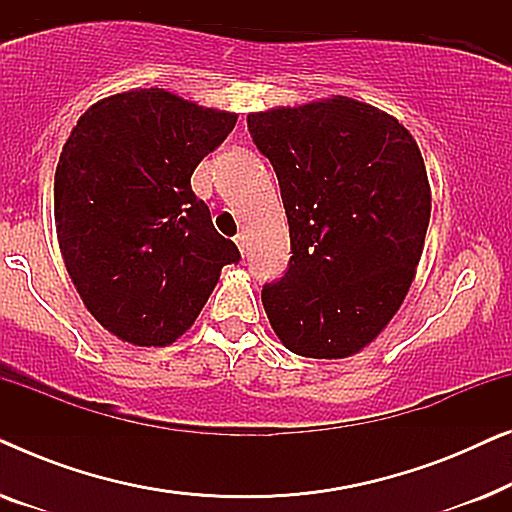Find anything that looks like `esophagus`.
I'll use <instances>...</instances> for the list:
<instances>
[{
	"instance_id": "obj_1",
	"label": "esophagus",
	"mask_w": 512,
	"mask_h": 512,
	"mask_svg": "<svg viewBox=\"0 0 512 512\" xmlns=\"http://www.w3.org/2000/svg\"><path fill=\"white\" fill-rule=\"evenodd\" d=\"M235 244H237V249H240V254L244 256V251H247V237L235 235Z\"/></svg>"
}]
</instances>
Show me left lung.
<instances>
[{
    "instance_id": "obj_1",
    "label": "left lung",
    "mask_w": 512,
    "mask_h": 512,
    "mask_svg": "<svg viewBox=\"0 0 512 512\" xmlns=\"http://www.w3.org/2000/svg\"><path fill=\"white\" fill-rule=\"evenodd\" d=\"M247 121L289 219V270L261 293L272 331L310 359L359 354L417 275L431 219L422 151L398 118L345 95Z\"/></svg>"
}]
</instances>
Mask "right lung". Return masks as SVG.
<instances>
[{"label": "right lung", "instance_id": "obj_1", "mask_svg": "<svg viewBox=\"0 0 512 512\" xmlns=\"http://www.w3.org/2000/svg\"><path fill=\"white\" fill-rule=\"evenodd\" d=\"M235 123V111L132 88L90 104L69 132L55 167V233L83 305L118 340L172 345L223 265L240 261L191 188Z\"/></svg>", "mask_w": 512, "mask_h": 512}]
</instances>
